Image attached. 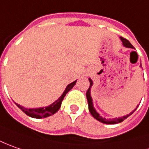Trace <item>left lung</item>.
<instances>
[{
  "mask_svg": "<svg viewBox=\"0 0 149 149\" xmlns=\"http://www.w3.org/2000/svg\"><path fill=\"white\" fill-rule=\"evenodd\" d=\"M121 41L123 43V45L126 47V48H131V49H134V46L130 43V41L128 39H125L123 37H120ZM141 66V65H140ZM142 67V66H141ZM89 81H90V86L88 88V90L86 91V98H87V102H88V108H89V111L91 112V116H93L95 118V120H97L98 121H100L101 123H104V124H106V125H115V124H118V123H120L122 121H124L125 119H127L129 116H130L134 111L136 110V109L138 108V106L136 107L134 110H133L132 112H130L129 115H126L125 116H123V117H120V118H114V119H105V118H102L101 116L96 112V110H95L94 106H93V102H92V99H91V86L93 85V81H91V78H89Z\"/></svg>",
  "mask_w": 149,
  "mask_h": 149,
  "instance_id": "1",
  "label": "left lung"
}]
</instances>
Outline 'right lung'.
Masks as SVG:
<instances>
[{
  "mask_svg": "<svg viewBox=\"0 0 149 149\" xmlns=\"http://www.w3.org/2000/svg\"><path fill=\"white\" fill-rule=\"evenodd\" d=\"M77 82V80L74 81L73 82L70 83L69 85L67 86L66 89H65L64 92L63 93V95L59 97L58 99L57 100H55L53 104H51L49 106H46V107H42V108H35V109H28V108H24L22 105L16 104V105L18 106L20 110L23 111L24 114H26L27 116H30L32 118H35V119H41V118H46V117H49V116H52L55 114L58 110L60 109L61 105H62V101L64 99L65 95L76 84Z\"/></svg>",
  "mask_w": 149,
  "mask_h": 149,
  "instance_id": "add662e5",
  "label": "right lung"
}]
</instances>
